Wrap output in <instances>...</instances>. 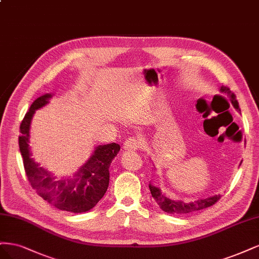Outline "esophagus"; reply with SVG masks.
<instances>
[{"instance_id": "obj_1", "label": "esophagus", "mask_w": 259, "mask_h": 259, "mask_svg": "<svg viewBox=\"0 0 259 259\" xmlns=\"http://www.w3.org/2000/svg\"><path fill=\"white\" fill-rule=\"evenodd\" d=\"M141 146V142L138 139L129 138L123 142V149L129 152H136Z\"/></svg>"}]
</instances>
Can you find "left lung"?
<instances>
[{
  "label": "left lung",
  "mask_w": 259,
  "mask_h": 259,
  "mask_svg": "<svg viewBox=\"0 0 259 259\" xmlns=\"http://www.w3.org/2000/svg\"><path fill=\"white\" fill-rule=\"evenodd\" d=\"M221 93L226 94L231 99V103H232L233 107H235L237 111L240 112L239 103L237 101L235 94H232L230 89L224 85L221 87ZM148 187H149V190H151V194H152L153 198L155 199V201L158 203V205L160 206L162 211L169 213V214L182 215V214H189V213L203 210V208H206L208 206H212L213 204H215L222 197L221 195H215L213 197H207L204 199L196 200V201L184 202V201H182V200H171L168 197H165L161 193V189L152 185L151 183H149Z\"/></svg>",
  "instance_id": "obj_1"
}]
</instances>
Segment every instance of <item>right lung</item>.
I'll return each mask as SVG.
<instances>
[{
    "label": "right lung",
    "mask_w": 259,
    "mask_h": 259,
    "mask_svg": "<svg viewBox=\"0 0 259 259\" xmlns=\"http://www.w3.org/2000/svg\"><path fill=\"white\" fill-rule=\"evenodd\" d=\"M51 98L52 94L37 98L21 121L19 149L24 170L32 188L47 202L62 211L84 213L91 210L104 196L110 182L108 168L120 151V146L116 143L99 145L89 160L72 178L56 179L51 172L33 160L29 146L33 115L38 108L45 106Z\"/></svg>",
    "instance_id": "obj_1"
}]
</instances>
